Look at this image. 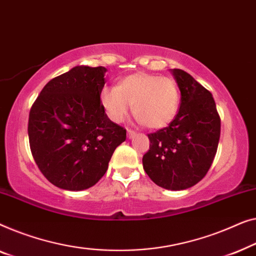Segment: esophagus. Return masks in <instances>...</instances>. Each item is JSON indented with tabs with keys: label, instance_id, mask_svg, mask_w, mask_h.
<instances>
[{
	"label": "esophagus",
	"instance_id": "1",
	"mask_svg": "<svg viewBox=\"0 0 256 256\" xmlns=\"http://www.w3.org/2000/svg\"><path fill=\"white\" fill-rule=\"evenodd\" d=\"M136 134V133L133 131V130H131V128H128V139H131V138H133V136H134Z\"/></svg>",
	"mask_w": 256,
	"mask_h": 256
}]
</instances>
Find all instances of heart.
Here are the masks:
<instances>
[{
	"mask_svg": "<svg viewBox=\"0 0 256 256\" xmlns=\"http://www.w3.org/2000/svg\"><path fill=\"white\" fill-rule=\"evenodd\" d=\"M100 104L110 120L123 122L132 111L136 120L148 128L169 125L178 111L180 92L170 78L134 73L118 81L116 87L100 92Z\"/></svg>",
	"mask_w": 256,
	"mask_h": 256,
	"instance_id": "b5f03b06",
	"label": "heart"
}]
</instances>
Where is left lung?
<instances>
[{"mask_svg": "<svg viewBox=\"0 0 256 256\" xmlns=\"http://www.w3.org/2000/svg\"><path fill=\"white\" fill-rule=\"evenodd\" d=\"M181 92L174 120L150 133L144 170L161 188L183 190L206 175L217 153L220 117L212 94L182 70H172Z\"/></svg>", "mask_w": 256, "mask_h": 256, "instance_id": "left-lung-1", "label": "left lung"}]
</instances>
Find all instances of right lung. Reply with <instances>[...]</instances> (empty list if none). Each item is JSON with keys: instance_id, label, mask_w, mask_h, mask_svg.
Segmentation results:
<instances>
[{"instance_id": "obj_1", "label": "right lung", "mask_w": 256, "mask_h": 256, "mask_svg": "<svg viewBox=\"0 0 256 256\" xmlns=\"http://www.w3.org/2000/svg\"><path fill=\"white\" fill-rule=\"evenodd\" d=\"M102 66H76L52 78L32 104L28 142L39 170L60 189L78 192L106 174L126 130L111 122L100 104Z\"/></svg>"}]
</instances>
